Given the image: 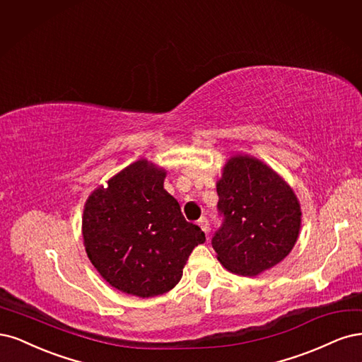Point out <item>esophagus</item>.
<instances>
[{
  "label": "esophagus",
  "mask_w": 362,
  "mask_h": 362,
  "mask_svg": "<svg viewBox=\"0 0 362 362\" xmlns=\"http://www.w3.org/2000/svg\"><path fill=\"white\" fill-rule=\"evenodd\" d=\"M198 226L202 227V230L206 233V235H207V233H209V230H211V224H209L207 218H204V216H203L200 221H198Z\"/></svg>",
  "instance_id": "1"
}]
</instances>
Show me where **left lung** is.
<instances>
[{
    "label": "left lung",
    "instance_id": "left-lung-1",
    "mask_svg": "<svg viewBox=\"0 0 362 362\" xmlns=\"http://www.w3.org/2000/svg\"><path fill=\"white\" fill-rule=\"evenodd\" d=\"M223 224L212 238L218 260L239 275H259L286 259L300 228L295 192L263 162L233 156L216 183Z\"/></svg>",
    "mask_w": 362,
    "mask_h": 362
}]
</instances>
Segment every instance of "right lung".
<instances>
[{
    "label": "right lung",
    "mask_w": 362,
    "mask_h": 362,
    "mask_svg": "<svg viewBox=\"0 0 362 362\" xmlns=\"http://www.w3.org/2000/svg\"><path fill=\"white\" fill-rule=\"evenodd\" d=\"M165 170L136 160L93 191L84 207L83 236L90 262L127 295L167 293L189 254L206 240L164 189Z\"/></svg>",
    "instance_id": "add662e5"
}]
</instances>
